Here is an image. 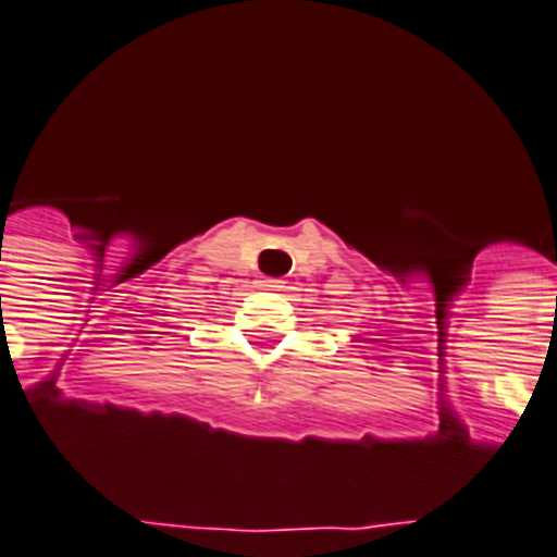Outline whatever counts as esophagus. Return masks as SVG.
<instances>
[{
	"instance_id": "esophagus-1",
	"label": "esophagus",
	"mask_w": 557,
	"mask_h": 557,
	"mask_svg": "<svg viewBox=\"0 0 557 557\" xmlns=\"http://www.w3.org/2000/svg\"><path fill=\"white\" fill-rule=\"evenodd\" d=\"M260 286H263L265 292H280V288H283V280L265 277V280H260Z\"/></svg>"
}]
</instances>
